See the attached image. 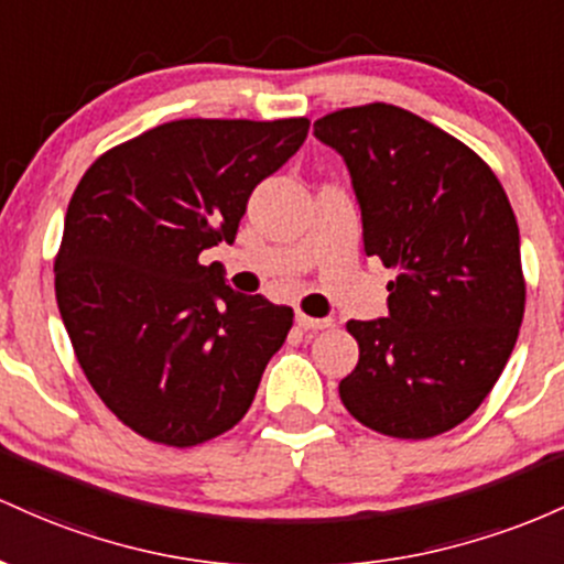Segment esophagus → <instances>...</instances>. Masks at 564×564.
I'll return each instance as SVG.
<instances>
[{
  "instance_id": "esophagus-1",
  "label": "esophagus",
  "mask_w": 564,
  "mask_h": 564,
  "mask_svg": "<svg viewBox=\"0 0 564 564\" xmlns=\"http://www.w3.org/2000/svg\"><path fill=\"white\" fill-rule=\"evenodd\" d=\"M295 322H299L301 330H327V327L333 325V319H316V316H308V314H299L295 316Z\"/></svg>"
}]
</instances>
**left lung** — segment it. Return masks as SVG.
<instances>
[{
  "label": "left lung",
  "instance_id": "1",
  "mask_svg": "<svg viewBox=\"0 0 564 564\" xmlns=\"http://www.w3.org/2000/svg\"><path fill=\"white\" fill-rule=\"evenodd\" d=\"M344 156L367 256L397 269L389 316L346 322L359 362L338 386L362 426L429 440L464 423L509 362L524 314L520 229L482 156L389 104L316 119Z\"/></svg>",
  "mask_w": 564,
  "mask_h": 564
}]
</instances>
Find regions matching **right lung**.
Returning <instances> with one entry per match:
<instances>
[{
  "instance_id": "right-lung-1",
  "label": "right lung",
  "mask_w": 564,
  "mask_h": 564,
  "mask_svg": "<svg viewBox=\"0 0 564 564\" xmlns=\"http://www.w3.org/2000/svg\"><path fill=\"white\" fill-rule=\"evenodd\" d=\"M308 119H175L82 175L55 256L77 362L124 426L194 447L237 426L293 308L234 293L199 252L234 242L252 188L306 141Z\"/></svg>"
}]
</instances>
